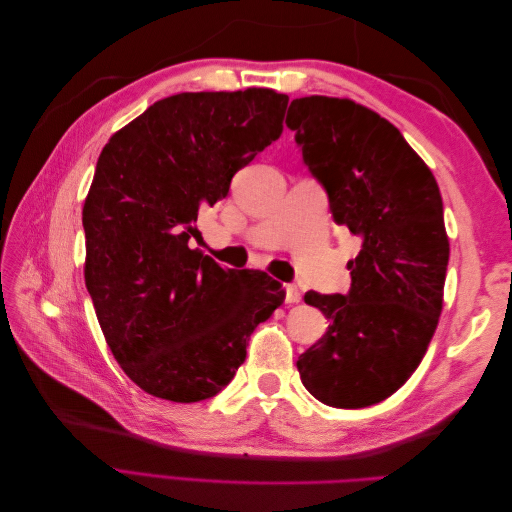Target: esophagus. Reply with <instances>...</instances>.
Returning <instances> with one entry per match:
<instances>
[{
  "label": "esophagus",
  "mask_w": 512,
  "mask_h": 512,
  "mask_svg": "<svg viewBox=\"0 0 512 512\" xmlns=\"http://www.w3.org/2000/svg\"><path fill=\"white\" fill-rule=\"evenodd\" d=\"M284 301L286 303H299L301 301V290L294 284L284 286Z\"/></svg>",
  "instance_id": "1"
}]
</instances>
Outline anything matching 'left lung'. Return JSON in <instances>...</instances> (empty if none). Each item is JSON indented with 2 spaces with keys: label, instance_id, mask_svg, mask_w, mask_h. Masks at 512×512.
Here are the masks:
<instances>
[{
  "label": "left lung",
  "instance_id": "left-lung-1",
  "mask_svg": "<svg viewBox=\"0 0 512 512\" xmlns=\"http://www.w3.org/2000/svg\"><path fill=\"white\" fill-rule=\"evenodd\" d=\"M286 126L335 224L361 239L346 294L305 292L329 329L299 356L301 382L333 408L374 406L406 384L438 327L448 265L440 188L393 123L352 100L297 98Z\"/></svg>",
  "mask_w": 512,
  "mask_h": 512
}]
</instances>
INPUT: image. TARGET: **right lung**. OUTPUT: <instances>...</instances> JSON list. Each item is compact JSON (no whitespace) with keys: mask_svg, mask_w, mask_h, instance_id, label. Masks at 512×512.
Returning <instances> with one entry per match:
<instances>
[{"mask_svg":"<svg viewBox=\"0 0 512 512\" xmlns=\"http://www.w3.org/2000/svg\"><path fill=\"white\" fill-rule=\"evenodd\" d=\"M273 89L177 94L111 136L83 207L85 284L121 369L153 397L218 395L252 331L284 303L262 271L224 269L192 250L203 205L282 136Z\"/></svg>","mask_w":512,"mask_h":512,"instance_id":"add662e5","label":"right lung"}]
</instances>
